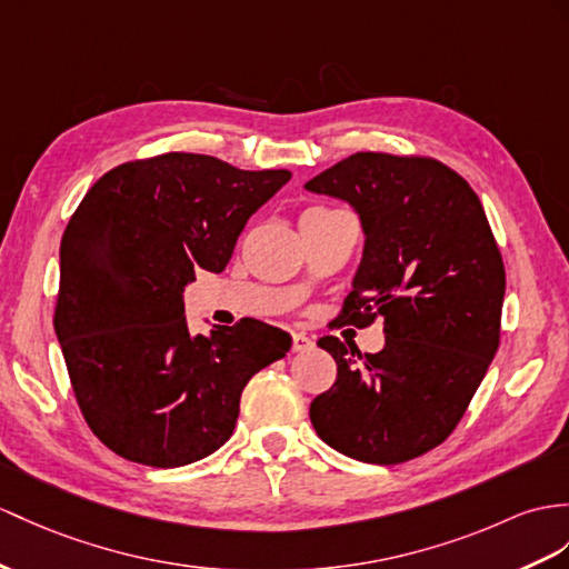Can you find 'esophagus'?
Wrapping results in <instances>:
<instances>
[{"label":"esophagus","instance_id":"obj_1","mask_svg":"<svg viewBox=\"0 0 569 569\" xmlns=\"http://www.w3.org/2000/svg\"><path fill=\"white\" fill-rule=\"evenodd\" d=\"M313 348V340L309 336H303V332H292V350L295 352H307Z\"/></svg>","mask_w":569,"mask_h":569}]
</instances>
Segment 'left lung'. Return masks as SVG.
Instances as JSON below:
<instances>
[{"instance_id": "obj_1", "label": "left lung", "mask_w": 569, "mask_h": 569, "mask_svg": "<svg viewBox=\"0 0 569 569\" xmlns=\"http://www.w3.org/2000/svg\"><path fill=\"white\" fill-rule=\"evenodd\" d=\"M350 202L365 256L340 311L342 326L383 318L377 355L336 336L318 348L336 383L311 400V425L350 459L393 466L445 441L500 348L505 262L466 180L429 157L357 151L307 183Z\"/></svg>"}]
</instances>
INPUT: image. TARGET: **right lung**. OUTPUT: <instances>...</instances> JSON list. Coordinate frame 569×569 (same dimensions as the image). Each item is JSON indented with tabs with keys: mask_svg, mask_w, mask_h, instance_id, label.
I'll return each mask as SVG.
<instances>
[{
	"mask_svg": "<svg viewBox=\"0 0 569 569\" xmlns=\"http://www.w3.org/2000/svg\"><path fill=\"white\" fill-rule=\"evenodd\" d=\"M289 178L169 151L103 173L69 219L52 323L81 415L122 459L176 468L217 451L246 383L292 345L256 318L190 336L183 309L196 270H224Z\"/></svg>",
	"mask_w": 569,
	"mask_h": 569,
	"instance_id": "obj_1",
	"label": "right lung"
}]
</instances>
